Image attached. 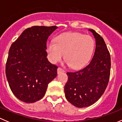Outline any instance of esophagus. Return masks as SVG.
<instances>
[{
	"label": "esophagus",
	"instance_id": "34e87169",
	"mask_svg": "<svg viewBox=\"0 0 122 122\" xmlns=\"http://www.w3.org/2000/svg\"><path fill=\"white\" fill-rule=\"evenodd\" d=\"M65 72V70L63 69H62V68H60V67H59V68H57L58 74H60V73H62V72Z\"/></svg>",
	"mask_w": 122,
	"mask_h": 122
}]
</instances>
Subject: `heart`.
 Returning a JSON list of instances; mask_svg holds the SVG:
<instances>
[{
  "label": "heart",
  "instance_id": "obj_1",
  "mask_svg": "<svg viewBox=\"0 0 122 122\" xmlns=\"http://www.w3.org/2000/svg\"><path fill=\"white\" fill-rule=\"evenodd\" d=\"M95 42L90 36L68 32L58 36L56 42L47 43V52L50 61L56 63L61 60L64 53L65 63L72 68H80L91 57Z\"/></svg>",
  "mask_w": 122,
  "mask_h": 122
}]
</instances>
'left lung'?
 <instances>
[{
  "label": "left lung",
  "instance_id": "1",
  "mask_svg": "<svg viewBox=\"0 0 122 122\" xmlns=\"http://www.w3.org/2000/svg\"><path fill=\"white\" fill-rule=\"evenodd\" d=\"M89 31L96 40L95 54L90 63L79 71L68 72L65 86L67 100L78 108L95 103L105 92L110 75L111 57L102 37L93 29Z\"/></svg>",
  "mask_w": 122,
  "mask_h": 122
}]
</instances>
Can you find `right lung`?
<instances>
[{"instance_id": "obj_1", "label": "right lung", "mask_w": 122, "mask_h": 122, "mask_svg": "<svg viewBox=\"0 0 122 122\" xmlns=\"http://www.w3.org/2000/svg\"><path fill=\"white\" fill-rule=\"evenodd\" d=\"M57 26H32L12 44L6 63V76L14 95L33 103L44 97L57 76L58 67L47 59V41Z\"/></svg>"}]
</instances>
